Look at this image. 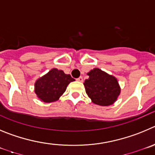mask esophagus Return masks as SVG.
<instances>
[{
	"instance_id": "obj_1",
	"label": "esophagus",
	"mask_w": 155,
	"mask_h": 155,
	"mask_svg": "<svg viewBox=\"0 0 155 155\" xmlns=\"http://www.w3.org/2000/svg\"><path fill=\"white\" fill-rule=\"evenodd\" d=\"M77 81H79V82H83V78L82 77V76H80V77L78 78L77 79H76Z\"/></svg>"
}]
</instances>
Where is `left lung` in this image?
<instances>
[{
    "instance_id": "1",
    "label": "left lung",
    "mask_w": 155,
    "mask_h": 155,
    "mask_svg": "<svg viewBox=\"0 0 155 155\" xmlns=\"http://www.w3.org/2000/svg\"><path fill=\"white\" fill-rule=\"evenodd\" d=\"M89 79L83 83L88 97L93 104L110 106L117 100L120 87L117 79L111 75L95 68L88 72Z\"/></svg>"
}]
</instances>
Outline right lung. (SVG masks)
Here are the masks:
<instances>
[{"label": "right lung", "mask_w": 155, "mask_h": 155, "mask_svg": "<svg viewBox=\"0 0 155 155\" xmlns=\"http://www.w3.org/2000/svg\"><path fill=\"white\" fill-rule=\"evenodd\" d=\"M75 81L69 74L62 70L52 69L39 78L35 83V92L37 97L45 103H51L59 99L65 91L67 86Z\"/></svg>", "instance_id": "obj_1"}]
</instances>
